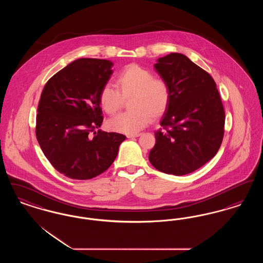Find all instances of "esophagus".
<instances>
[{
  "mask_svg": "<svg viewBox=\"0 0 263 263\" xmlns=\"http://www.w3.org/2000/svg\"><path fill=\"white\" fill-rule=\"evenodd\" d=\"M141 134L140 133H138V134H129V135H127V138H136L139 137Z\"/></svg>",
  "mask_w": 263,
  "mask_h": 263,
  "instance_id": "34e87169",
  "label": "esophagus"
}]
</instances>
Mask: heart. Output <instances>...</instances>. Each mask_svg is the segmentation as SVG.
<instances>
[{
    "label": "heart",
    "mask_w": 263,
    "mask_h": 263,
    "mask_svg": "<svg viewBox=\"0 0 263 263\" xmlns=\"http://www.w3.org/2000/svg\"><path fill=\"white\" fill-rule=\"evenodd\" d=\"M116 87L106 84L100 92V103L107 114H115L123 99L131 98V111L122 112L108 121L110 130L123 134H136L166 111L171 101L167 83L137 64L124 67L115 79Z\"/></svg>",
    "instance_id": "heart-1"
}]
</instances>
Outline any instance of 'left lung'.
Returning a JSON list of instances; mask_svg holds the SVG:
<instances>
[{"label": "left lung", "instance_id": "1", "mask_svg": "<svg viewBox=\"0 0 263 263\" xmlns=\"http://www.w3.org/2000/svg\"><path fill=\"white\" fill-rule=\"evenodd\" d=\"M154 67L170 87L171 101L149 161L164 174L187 175L209 162L222 144V100L212 77L183 54L171 53Z\"/></svg>", "mask_w": 263, "mask_h": 263}]
</instances>
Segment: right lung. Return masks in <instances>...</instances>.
<instances>
[{
	"label": "right lung",
	"mask_w": 263,
	"mask_h": 263,
	"mask_svg": "<svg viewBox=\"0 0 263 263\" xmlns=\"http://www.w3.org/2000/svg\"><path fill=\"white\" fill-rule=\"evenodd\" d=\"M109 60L81 58L46 83L38 103L36 138L51 164L73 179H90L112 164L125 140L114 132L90 133L102 123L100 92L113 73Z\"/></svg>",
	"instance_id": "1"
}]
</instances>
